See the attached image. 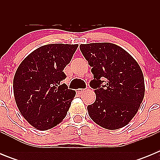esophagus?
<instances>
[{"mask_svg": "<svg viewBox=\"0 0 160 160\" xmlns=\"http://www.w3.org/2000/svg\"><path fill=\"white\" fill-rule=\"evenodd\" d=\"M85 91V89H78L77 90V92L78 93V94H82V93H83Z\"/></svg>", "mask_w": 160, "mask_h": 160, "instance_id": "1", "label": "esophagus"}]
</instances>
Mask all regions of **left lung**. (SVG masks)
<instances>
[{"instance_id":"8db88e82","label":"left lung","mask_w":160,"mask_h":160,"mask_svg":"<svg viewBox=\"0 0 160 160\" xmlns=\"http://www.w3.org/2000/svg\"><path fill=\"white\" fill-rule=\"evenodd\" d=\"M80 50L92 67L96 100L87 107L89 116L108 130L128 125L140 107L145 94L140 66L125 49L109 42L81 44Z\"/></svg>"}]
</instances>
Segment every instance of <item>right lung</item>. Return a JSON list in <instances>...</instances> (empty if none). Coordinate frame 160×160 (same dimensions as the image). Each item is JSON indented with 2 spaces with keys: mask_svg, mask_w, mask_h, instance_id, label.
<instances>
[{
  "mask_svg": "<svg viewBox=\"0 0 160 160\" xmlns=\"http://www.w3.org/2000/svg\"><path fill=\"white\" fill-rule=\"evenodd\" d=\"M78 45L49 44L29 53L13 78V94L22 116L36 129L47 131L67 114L74 90L62 81Z\"/></svg>",
  "mask_w": 160,
  "mask_h": 160,
  "instance_id": "1",
  "label": "right lung"
}]
</instances>
